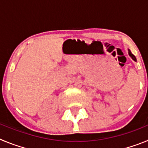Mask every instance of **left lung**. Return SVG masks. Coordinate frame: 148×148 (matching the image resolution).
Wrapping results in <instances>:
<instances>
[{
  "label": "left lung",
  "mask_w": 148,
  "mask_h": 148,
  "mask_svg": "<svg viewBox=\"0 0 148 148\" xmlns=\"http://www.w3.org/2000/svg\"><path fill=\"white\" fill-rule=\"evenodd\" d=\"M129 55H130V57H131V58H133V59L134 60V61H136V57H135V56H133V54H132V53H131V52H130V50H129Z\"/></svg>",
  "instance_id": "left-lung-1"
}]
</instances>
